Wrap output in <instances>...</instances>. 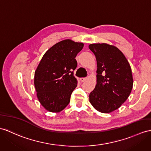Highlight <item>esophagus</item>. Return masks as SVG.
Returning a JSON list of instances; mask_svg holds the SVG:
<instances>
[{"label": "esophagus", "mask_w": 151, "mask_h": 151, "mask_svg": "<svg viewBox=\"0 0 151 151\" xmlns=\"http://www.w3.org/2000/svg\"><path fill=\"white\" fill-rule=\"evenodd\" d=\"M86 79H87L86 78H80V81L84 82V81H86Z\"/></svg>", "instance_id": "1"}]
</instances>
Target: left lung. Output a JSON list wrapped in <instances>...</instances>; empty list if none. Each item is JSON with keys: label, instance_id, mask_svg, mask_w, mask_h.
<instances>
[{"label": "left lung", "instance_id": "1", "mask_svg": "<svg viewBox=\"0 0 151 151\" xmlns=\"http://www.w3.org/2000/svg\"><path fill=\"white\" fill-rule=\"evenodd\" d=\"M89 49L96 57L97 84L89 95L98 111L109 113L127 100L133 85L132 71L127 59L118 48L107 43H93Z\"/></svg>", "mask_w": 151, "mask_h": 151}]
</instances>
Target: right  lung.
<instances>
[{
  "label": "right lung",
  "instance_id": "right-lung-1",
  "mask_svg": "<svg viewBox=\"0 0 151 151\" xmlns=\"http://www.w3.org/2000/svg\"><path fill=\"white\" fill-rule=\"evenodd\" d=\"M83 46V43L65 40L42 57L35 72L34 84L38 101L47 111L60 112L69 104L78 84L73 72L78 65L75 58Z\"/></svg>",
  "mask_w": 151,
  "mask_h": 151
}]
</instances>
